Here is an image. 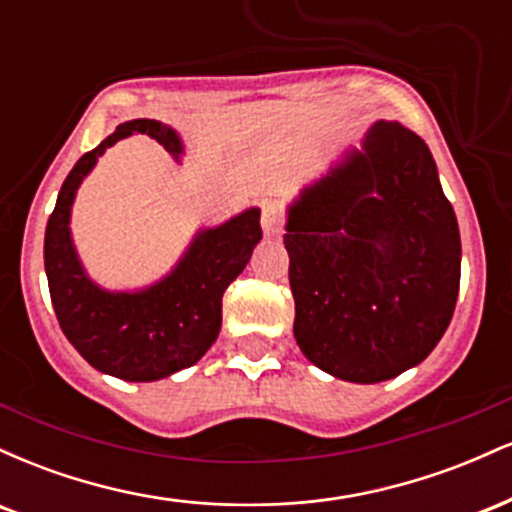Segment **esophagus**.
<instances>
[{
    "label": "esophagus",
    "instance_id": "1",
    "mask_svg": "<svg viewBox=\"0 0 512 512\" xmlns=\"http://www.w3.org/2000/svg\"><path fill=\"white\" fill-rule=\"evenodd\" d=\"M286 211L279 202H264L262 204V231L264 236H279L284 231Z\"/></svg>",
    "mask_w": 512,
    "mask_h": 512
}]
</instances>
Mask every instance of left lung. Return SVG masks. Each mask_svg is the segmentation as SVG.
I'll return each mask as SVG.
<instances>
[{
	"label": "left lung",
	"instance_id": "left-lung-1",
	"mask_svg": "<svg viewBox=\"0 0 512 512\" xmlns=\"http://www.w3.org/2000/svg\"><path fill=\"white\" fill-rule=\"evenodd\" d=\"M293 334L310 363L380 383L436 349L460 291V228L419 134L378 120L305 187L284 236Z\"/></svg>",
	"mask_w": 512,
	"mask_h": 512
}]
</instances>
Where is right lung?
<instances>
[{"label": "right lung", "instance_id": "right-lung-1", "mask_svg": "<svg viewBox=\"0 0 512 512\" xmlns=\"http://www.w3.org/2000/svg\"><path fill=\"white\" fill-rule=\"evenodd\" d=\"M132 132L149 134L170 154L182 151L178 134L158 120H129L76 161L45 228V272L64 337L93 368L129 383H151L190 368L221 330V298L260 243V209H248L197 236L161 284L142 293H108L84 274L69 236L76 187L108 146Z\"/></svg>", "mask_w": 512, "mask_h": 512}]
</instances>
